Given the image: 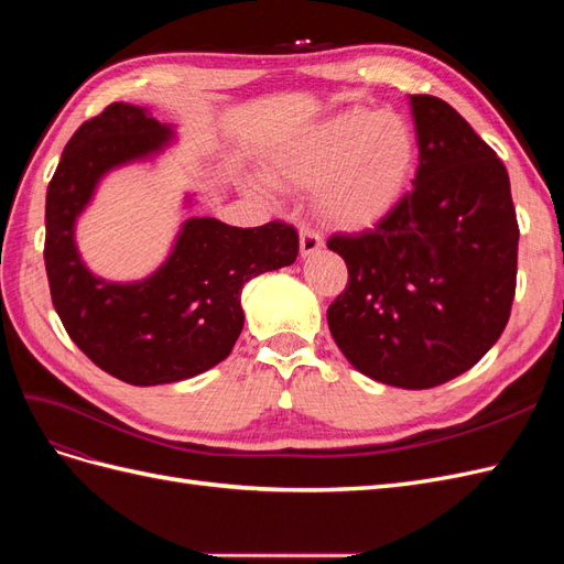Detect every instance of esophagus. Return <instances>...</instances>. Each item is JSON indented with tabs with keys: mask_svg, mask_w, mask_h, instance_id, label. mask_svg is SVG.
Wrapping results in <instances>:
<instances>
[{
	"mask_svg": "<svg viewBox=\"0 0 564 564\" xmlns=\"http://www.w3.org/2000/svg\"><path fill=\"white\" fill-rule=\"evenodd\" d=\"M299 242H301V256L305 259V256H311L315 251L322 249V235L315 232L313 228H301L299 230Z\"/></svg>",
	"mask_w": 564,
	"mask_h": 564,
	"instance_id": "34e87169",
	"label": "esophagus"
}]
</instances>
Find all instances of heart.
<instances>
[{
    "mask_svg": "<svg viewBox=\"0 0 564 564\" xmlns=\"http://www.w3.org/2000/svg\"><path fill=\"white\" fill-rule=\"evenodd\" d=\"M416 164L419 139L404 115L350 108L282 143L268 176L284 187H315L324 224L360 232L398 207Z\"/></svg>",
    "mask_w": 564,
    "mask_h": 564,
    "instance_id": "b5f03b06",
    "label": "heart"
}]
</instances>
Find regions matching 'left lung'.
I'll list each match as a JSON object with an SVG mask.
<instances>
[{"label": "left lung", "instance_id": "left-lung-1", "mask_svg": "<svg viewBox=\"0 0 564 564\" xmlns=\"http://www.w3.org/2000/svg\"><path fill=\"white\" fill-rule=\"evenodd\" d=\"M414 191L379 226L334 235L348 284L327 311L346 360L386 386L423 390L468 371L497 344L516 296L510 181L473 127L435 96H409Z\"/></svg>", "mask_w": 564, "mask_h": 564}]
</instances>
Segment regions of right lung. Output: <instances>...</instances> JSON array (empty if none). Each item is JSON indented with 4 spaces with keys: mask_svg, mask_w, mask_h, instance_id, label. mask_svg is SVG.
I'll return each mask as SVG.
<instances>
[{
    "mask_svg": "<svg viewBox=\"0 0 564 564\" xmlns=\"http://www.w3.org/2000/svg\"><path fill=\"white\" fill-rule=\"evenodd\" d=\"M174 139L172 124L148 108L112 104L67 141L46 191L44 263L54 308L77 348L131 386L176 383L224 362L245 327L242 286L299 256L294 226L280 220L235 228L193 216L148 278L94 275L75 242L79 214L112 169L158 158Z\"/></svg>",
    "mask_w": 564,
    "mask_h": 564,
    "instance_id": "obj_1",
    "label": "right lung"
}]
</instances>
